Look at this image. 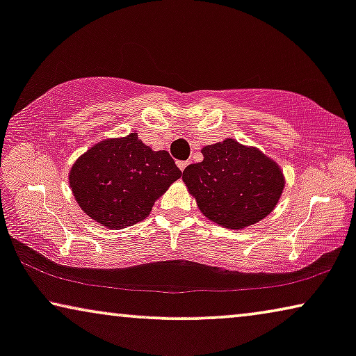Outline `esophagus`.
I'll return each mask as SVG.
<instances>
[{
  "label": "esophagus",
  "instance_id": "34e87169",
  "mask_svg": "<svg viewBox=\"0 0 356 356\" xmlns=\"http://www.w3.org/2000/svg\"><path fill=\"white\" fill-rule=\"evenodd\" d=\"M177 165H178V168L183 172V170L188 167V162H183V160H179V162H177Z\"/></svg>",
  "mask_w": 356,
  "mask_h": 356
}]
</instances>
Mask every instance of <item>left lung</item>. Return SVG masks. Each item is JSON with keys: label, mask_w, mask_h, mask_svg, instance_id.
<instances>
[{"label": "left lung", "mask_w": 356, "mask_h": 356, "mask_svg": "<svg viewBox=\"0 0 356 356\" xmlns=\"http://www.w3.org/2000/svg\"><path fill=\"white\" fill-rule=\"evenodd\" d=\"M201 152L204 160L184 168L183 181L209 220L241 230L277 207L285 177L275 160L232 138L206 145Z\"/></svg>", "instance_id": "left-lung-1"}]
</instances>
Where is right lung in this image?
I'll list each match as a JSON object with an SVG mask.
<instances>
[{
    "label": "right lung",
    "mask_w": 356,
    "mask_h": 356,
    "mask_svg": "<svg viewBox=\"0 0 356 356\" xmlns=\"http://www.w3.org/2000/svg\"><path fill=\"white\" fill-rule=\"evenodd\" d=\"M179 177L167 150H152L134 131L92 145L72 163L67 179L77 204L92 220L121 230L143 222Z\"/></svg>",
    "instance_id": "obj_1"
}]
</instances>
